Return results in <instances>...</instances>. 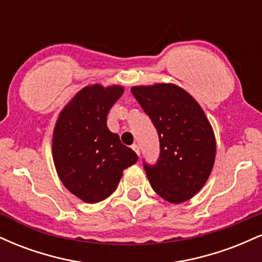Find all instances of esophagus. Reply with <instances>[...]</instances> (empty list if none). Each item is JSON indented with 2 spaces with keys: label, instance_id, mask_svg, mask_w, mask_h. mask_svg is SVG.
<instances>
[{
  "label": "esophagus",
  "instance_id": "34e87169",
  "mask_svg": "<svg viewBox=\"0 0 262 262\" xmlns=\"http://www.w3.org/2000/svg\"><path fill=\"white\" fill-rule=\"evenodd\" d=\"M132 149H133L134 151L137 152L138 155H140V149H139V145H137V144H134V145H132Z\"/></svg>",
  "mask_w": 262,
  "mask_h": 262
}]
</instances>
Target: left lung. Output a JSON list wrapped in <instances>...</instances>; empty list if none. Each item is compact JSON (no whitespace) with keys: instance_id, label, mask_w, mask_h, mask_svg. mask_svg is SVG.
<instances>
[{"instance_id":"left-lung-1","label":"left lung","mask_w":262,"mask_h":262,"mask_svg":"<svg viewBox=\"0 0 262 262\" xmlns=\"http://www.w3.org/2000/svg\"><path fill=\"white\" fill-rule=\"evenodd\" d=\"M130 91L151 119L160 140L158 164H144L152 189L173 204L191 200L206 185L217 152L206 113L175 83L133 86Z\"/></svg>"}]
</instances>
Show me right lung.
<instances>
[{"mask_svg":"<svg viewBox=\"0 0 262 262\" xmlns=\"http://www.w3.org/2000/svg\"><path fill=\"white\" fill-rule=\"evenodd\" d=\"M124 92L121 85H87L65 104L53 132L52 154L60 181L86 203L106 200L138 156L107 127V114Z\"/></svg>","mask_w":262,"mask_h":262,"instance_id":"obj_1","label":"right lung"}]
</instances>
